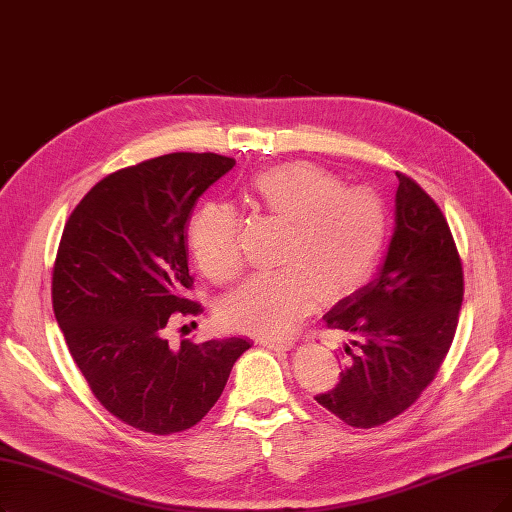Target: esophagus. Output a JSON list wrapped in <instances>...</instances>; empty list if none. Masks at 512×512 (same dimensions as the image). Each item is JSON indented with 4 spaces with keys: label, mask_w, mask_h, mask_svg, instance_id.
Wrapping results in <instances>:
<instances>
[{
    "label": "esophagus",
    "mask_w": 512,
    "mask_h": 512,
    "mask_svg": "<svg viewBox=\"0 0 512 512\" xmlns=\"http://www.w3.org/2000/svg\"><path fill=\"white\" fill-rule=\"evenodd\" d=\"M257 342L259 346L270 348V350H289L293 346L291 339H282V337H259Z\"/></svg>",
    "instance_id": "obj_1"
}]
</instances>
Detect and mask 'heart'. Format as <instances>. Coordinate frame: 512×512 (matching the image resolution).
Instances as JSON below:
<instances>
[{
	"label": "heart",
	"instance_id": "b5f03b06",
	"mask_svg": "<svg viewBox=\"0 0 512 512\" xmlns=\"http://www.w3.org/2000/svg\"><path fill=\"white\" fill-rule=\"evenodd\" d=\"M268 217L289 223L270 274L244 282L219 310L227 329L280 335L310 314L318 299L354 293L380 263L390 230L386 200L367 187L310 162H289L251 181ZM187 246L198 268L219 285L242 270L240 217L230 204L204 202L187 223Z\"/></svg>",
	"mask_w": 512,
	"mask_h": 512
}]
</instances>
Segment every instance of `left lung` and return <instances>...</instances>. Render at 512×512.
Segmentation results:
<instances>
[{
    "label": "left lung",
    "instance_id": "1",
    "mask_svg": "<svg viewBox=\"0 0 512 512\" xmlns=\"http://www.w3.org/2000/svg\"><path fill=\"white\" fill-rule=\"evenodd\" d=\"M396 177V227L380 274L325 314V327L352 342L339 382L316 401L363 430L394 420L430 386L464 297L462 259L443 211L418 181Z\"/></svg>",
    "mask_w": 512,
    "mask_h": 512
}]
</instances>
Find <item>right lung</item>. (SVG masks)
I'll return each mask as SVG.
<instances>
[{
	"label": "right lung",
	"mask_w": 512,
	"mask_h": 512,
	"mask_svg": "<svg viewBox=\"0 0 512 512\" xmlns=\"http://www.w3.org/2000/svg\"><path fill=\"white\" fill-rule=\"evenodd\" d=\"M234 158L177 151L120 168L69 215L52 268V308L97 401L166 437L196 426L221 396L242 337L170 348L166 329L202 314L189 297L187 223Z\"/></svg>",
	"instance_id": "right-lung-1"
}]
</instances>
